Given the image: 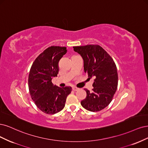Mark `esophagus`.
<instances>
[{"label":"esophagus","mask_w":148,"mask_h":148,"mask_svg":"<svg viewBox=\"0 0 148 148\" xmlns=\"http://www.w3.org/2000/svg\"><path fill=\"white\" fill-rule=\"evenodd\" d=\"M77 90H78V88L77 87H73V91H77Z\"/></svg>","instance_id":"34e87169"}]
</instances>
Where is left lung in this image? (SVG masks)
Segmentation results:
<instances>
[{
  "label": "left lung",
  "instance_id": "left-lung-1",
  "mask_svg": "<svg viewBox=\"0 0 148 148\" xmlns=\"http://www.w3.org/2000/svg\"><path fill=\"white\" fill-rule=\"evenodd\" d=\"M74 50L82 57L84 72L89 79L94 77L93 88H85L87 97L81 105L92 112L102 110L109 105L118 85V74L113 59L101 46L87 45L73 47Z\"/></svg>",
  "mask_w": 148,
  "mask_h": 148
}]
</instances>
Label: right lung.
Here are the masks:
<instances>
[{"mask_svg": "<svg viewBox=\"0 0 148 148\" xmlns=\"http://www.w3.org/2000/svg\"><path fill=\"white\" fill-rule=\"evenodd\" d=\"M66 52L65 47L51 46L38 56L31 66L28 77L29 93L36 106L45 114L61 111L72 91L71 87L60 88L51 82L52 78L58 74L59 61Z\"/></svg>", "mask_w": 148, "mask_h": 148, "instance_id": "add662e5", "label": "right lung"}]
</instances>
